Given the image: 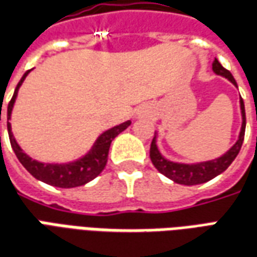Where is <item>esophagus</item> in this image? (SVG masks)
<instances>
[{"mask_svg": "<svg viewBox=\"0 0 257 257\" xmlns=\"http://www.w3.org/2000/svg\"><path fill=\"white\" fill-rule=\"evenodd\" d=\"M138 115H139V116L142 115V112H141V111H138Z\"/></svg>", "mask_w": 257, "mask_h": 257, "instance_id": "obj_1", "label": "esophagus"}]
</instances>
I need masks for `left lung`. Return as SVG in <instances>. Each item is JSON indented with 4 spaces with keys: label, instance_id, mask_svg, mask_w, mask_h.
<instances>
[{
    "label": "left lung",
    "instance_id": "1",
    "mask_svg": "<svg viewBox=\"0 0 257 257\" xmlns=\"http://www.w3.org/2000/svg\"><path fill=\"white\" fill-rule=\"evenodd\" d=\"M213 72L218 75V76L228 79L235 87H238L234 76L218 62L217 58H214V61H213ZM239 108H241L242 123L238 139L220 157H217L214 160H207V161H200V163H178V161H171V160L166 159L161 154V152H160L159 145H157V136H159V134L156 131L152 145H150V160H152L153 166L157 168V171L161 172L163 175H166L167 178H170L175 184L179 185L191 186V185L204 184V182H207L210 179L216 178L217 175L222 174L231 166V163L238 156L239 150H241L242 143H243L246 118H245V104H243L242 97H239Z\"/></svg>",
    "mask_w": 257,
    "mask_h": 257
}]
</instances>
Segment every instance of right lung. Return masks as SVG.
Segmentation results:
<instances>
[{"label":"right lung","mask_w":257,"mask_h":257,"mask_svg":"<svg viewBox=\"0 0 257 257\" xmlns=\"http://www.w3.org/2000/svg\"><path fill=\"white\" fill-rule=\"evenodd\" d=\"M30 71L25 72L22 79L19 80V83H18L15 91H14V96H12L10 104H8L7 126H8L11 146L14 149L18 160L21 161V164L36 179H39L41 182L51 185V186H57V188H76V186L86 185L87 182L93 181L97 175L101 174L104 167L107 164L111 142L114 141L122 131L128 128L129 125H131V121H125V122L119 123V125H115L112 128L104 131L103 134L98 135V138L94 141L93 146L83 156H80V157L72 160V161H66V163H44V161L33 160L30 156H28L23 152L22 147L19 146V143L16 142L15 136L12 134V126H11L10 122L12 110H14V105H15L16 97H18V91H19L21 86L25 82L26 76L30 73Z\"/></svg>","instance_id":"1"}]
</instances>
